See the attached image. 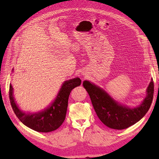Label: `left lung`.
<instances>
[{"label":"left lung","instance_id":"8db88e82","mask_svg":"<svg viewBox=\"0 0 159 159\" xmlns=\"http://www.w3.org/2000/svg\"><path fill=\"white\" fill-rule=\"evenodd\" d=\"M83 85L89 93L98 117L104 125L112 129H125L137 123L146 114L153 100V79L148 87L147 96L143 103L134 109L121 105L103 89L87 80Z\"/></svg>","mask_w":159,"mask_h":159}]
</instances>
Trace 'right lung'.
<instances>
[{"label":"right lung","instance_id":"right-lung-1","mask_svg":"<svg viewBox=\"0 0 159 159\" xmlns=\"http://www.w3.org/2000/svg\"><path fill=\"white\" fill-rule=\"evenodd\" d=\"M81 80L79 78L67 80L63 84L57 98L51 106L41 113L27 114L20 111L16 105L13 96V88L9 85V96L13 111L17 117L26 126L38 132L49 133L57 130L65 120L68 98L74 88L80 85Z\"/></svg>","mask_w":159,"mask_h":159}]
</instances>
